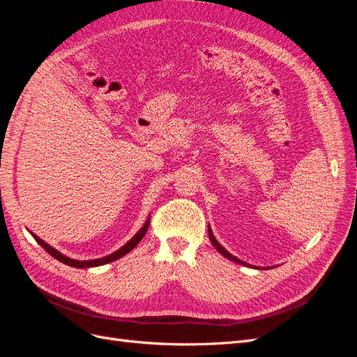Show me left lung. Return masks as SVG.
Masks as SVG:
<instances>
[{
	"mask_svg": "<svg viewBox=\"0 0 357 357\" xmlns=\"http://www.w3.org/2000/svg\"><path fill=\"white\" fill-rule=\"evenodd\" d=\"M208 235H210V241H211V244L215 247V250H218L220 255H223L226 259H229V261H232V262H235V264H240V265H244V266H252V265H248L247 262H244V261H240L238 257H235L234 255H231L228 250H226L225 247H222L220 244H219V241L214 238V235H213V231H211V228H210V225H208ZM268 269V268H266Z\"/></svg>",
	"mask_w": 357,
	"mask_h": 357,
	"instance_id": "obj_1",
	"label": "left lung"
}]
</instances>
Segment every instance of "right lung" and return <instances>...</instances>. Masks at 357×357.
<instances>
[{
	"mask_svg": "<svg viewBox=\"0 0 357 357\" xmlns=\"http://www.w3.org/2000/svg\"><path fill=\"white\" fill-rule=\"evenodd\" d=\"M149 225H150V215L147 218L146 223L143 225V228L139 229V231L132 236V238L129 240L125 245H122L121 248H119V250L113 252L112 255H107V256H104V257H100V259H91V261H75V259H71V257H68V256H66V255H62L61 252L56 250V248H53V247L49 245L46 241H43V240L40 238V236H37L36 234L31 232V235L34 236V240H36L43 248H45V250H46L50 256L58 259L59 262L66 264V265H70V266H74V268H92V266H101V265H105V264H110V262H113V261H117V259H121L122 256L128 255L129 252L132 250L134 247L138 245L139 241L143 240V236L146 235V232H147V229H149Z\"/></svg>",
	"mask_w": 357,
	"mask_h": 357,
	"instance_id": "add662e5",
	"label": "right lung"
}]
</instances>
